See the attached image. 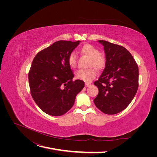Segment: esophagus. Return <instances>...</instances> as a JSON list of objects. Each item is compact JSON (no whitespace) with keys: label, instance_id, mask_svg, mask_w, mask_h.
Instances as JSON below:
<instances>
[{"label":"esophagus","instance_id":"1","mask_svg":"<svg viewBox=\"0 0 157 157\" xmlns=\"http://www.w3.org/2000/svg\"><path fill=\"white\" fill-rule=\"evenodd\" d=\"M90 85V84L88 83H85V87H88Z\"/></svg>","mask_w":157,"mask_h":157}]
</instances>
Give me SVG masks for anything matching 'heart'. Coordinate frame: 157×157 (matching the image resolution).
Listing matches in <instances>:
<instances>
[{"label":"heart","mask_w":157,"mask_h":157,"mask_svg":"<svg viewBox=\"0 0 157 157\" xmlns=\"http://www.w3.org/2000/svg\"><path fill=\"white\" fill-rule=\"evenodd\" d=\"M81 53L86 55L90 59L89 67L93 66L97 70L104 69L105 65L106 59L104 54L101 53L99 50L93 45L86 44L81 49ZM68 63L71 67L76 66V55L74 53H71L68 58ZM97 76V71L94 68L88 69H81L76 73V76L78 79H81L86 83L91 82Z\"/></svg>","instance_id":"obj_1"}]
</instances>
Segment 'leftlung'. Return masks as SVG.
<instances>
[{"label": "left lung", "instance_id": "left-lung-1", "mask_svg": "<svg viewBox=\"0 0 157 157\" xmlns=\"http://www.w3.org/2000/svg\"><path fill=\"white\" fill-rule=\"evenodd\" d=\"M98 42L104 46L106 63L94 83L98 94L94 102L104 113L117 114L127 108L137 93L138 66L125 48L105 40Z\"/></svg>", "mask_w": 157, "mask_h": 157}]
</instances>
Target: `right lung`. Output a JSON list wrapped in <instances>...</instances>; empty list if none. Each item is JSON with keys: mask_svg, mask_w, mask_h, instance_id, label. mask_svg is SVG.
<instances>
[{"mask_svg": "<svg viewBox=\"0 0 157 157\" xmlns=\"http://www.w3.org/2000/svg\"><path fill=\"white\" fill-rule=\"evenodd\" d=\"M79 43L56 41L33 60L29 73L31 95L39 108L51 116H62L71 109L85 86L83 81H72L68 63L69 55Z\"/></svg>", "mask_w": 157, "mask_h": 157, "instance_id": "right-lung-1", "label": "right lung"}]
</instances>
